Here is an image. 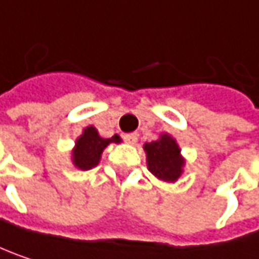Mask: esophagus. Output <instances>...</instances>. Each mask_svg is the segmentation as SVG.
<instances>
[{
  "mask_svg": "<svg viewBox=\"0 0 259 259\" xmlns=\"http://www.w3.org/2000/svg\"><path fill=\"white\" fill-rule=\"evenodd\" d=\"M123 139H125V142H126V143H131V145H134V143L137 142V139H139V134H137V133L125 134V136H123Z\"/></svg>",
  "mask_w": 259,
  "mask_h": 259,
  "instance_id": "obj_1",
  "label": "esophagus"
}]
</instances>
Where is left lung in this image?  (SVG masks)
I'll list each match as a JSON object with an SVG mask.
<instances>
[{
    "label": "left lung",
    "mask_w": 259,
    "mask_h": 259,
    "mask_svg": "<svg viewBox=\"0 0 259 259\" xmlns=\"http://www.w3.org/2000/svg\"><path fill=\"white\" fill-rule=\"evenodd\" d=\"M148 157V169L152 175L163 181H177L183 172L184 160L180 157V148L177 142L163 134L158 140L145 145Z\"/></svg>",
    "instance_id": "8db88e82"
}]
</instances>
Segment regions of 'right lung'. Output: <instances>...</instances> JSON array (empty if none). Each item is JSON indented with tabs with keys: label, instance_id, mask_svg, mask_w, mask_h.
Here are the masks:
<instances>
[{
	"label": "right lung",
	"instance_id": "right-lung-1",
	"mask_svg": "<svg viewBox=\"0 0 259 259\" xmlns=\"http://www.w3.org/2000/svg\"><path fill=\"white\" fill-rule=\"evenodd\" d=\"M119 143L120 137L114 134L111 139H102L99 137L98 131L93 126H87L82 133V136L76 140V146L72 152L73 155V164L81 170H89L95 167L99 163L102 151L110 143Z\"/></svg>",
	"mask_w": 259,
	"mask_h": 259
}]
</instances>
